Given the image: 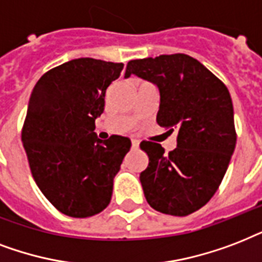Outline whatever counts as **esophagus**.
Masks as SVG:
<instances>
[{
    "label": "esophagus",
    "mask_w": 262,
    "mask_h": 262,
    "mask_svg": "<svg viewBox=\"0 0 262 262\" xmlns=\"http://www.w3.org/2000/svg\"><path fill=\"white\" fill-rule=\"evenodd\" d=\"M131 143H133L134 149H138V146H139V141L138 139H131Z\"/></svg>",
    "instance_id": "1"
}]
</instances>
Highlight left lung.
Wrapping results in <instances>:
<instances>
[{"label": "left lung", "instance_id": "obj_1", "mask_svg": "<svg viewBox=\"0 0 262 262\" xmlns=\"http://www.w3.org/2000/svg\"><path fill=\"white\" fill-rule=\"evenodd\" d=\"M131 75L157 87V123L178 131L169 153L160 143L141 142L149 157L139 176L145 198L161 213L187 216L217 191L234 153L230 91L198 60L182 53L131 60L124 78Z\"/></svg>", "mask_w": 262, "mask_h": 262}]
</instances>
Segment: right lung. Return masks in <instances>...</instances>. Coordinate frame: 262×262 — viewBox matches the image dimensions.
I'll return each instance as SVG.
<instances>
[{"instance_id":"obj_1","label":"right lung","mask_w":262,"mask_h":262,"mask_svg":"<svg viewBox=\"0 0 262 262\" xmlns=\"http://www.w3.org/2000/svg\"><path fill=\"white\" fill-rule=\"evenodd\" d=\"M121 62L75 58L42 76L28 101L21 142L32 178L49 202L71 217L99 213L111 202L113 178L129 151L120 135L102 141L95 119Z\"/></svg>"}]
</instances>
